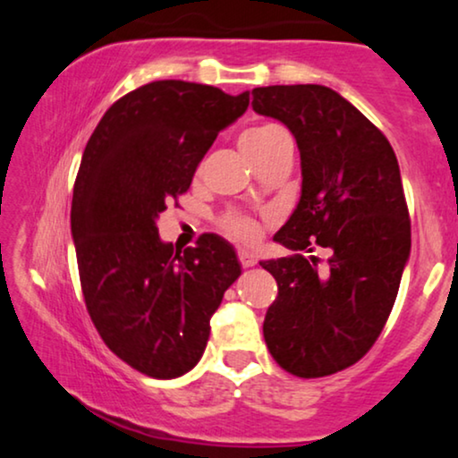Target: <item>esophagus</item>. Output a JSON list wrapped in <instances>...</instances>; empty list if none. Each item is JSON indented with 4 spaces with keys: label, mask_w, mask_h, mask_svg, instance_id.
I'll return each mask as SVG.
<instances>
[{
    "label": "esophagus",
    "mask_w": 458,
    "mask_h": 458,
    "mask_svg": "<svg viewBox=\"0 0 458 458\" xmlns=\"http://www.w3.org/2000/svg\"><path fill=\"white\" fill-rule=\"evenodd\" d=\"M240 262H242V267L250 268V267H254L256 262H259V259H256V254L248 252V250H240Z\"/></svg>",
    "instance_id": "34e87169"
}]
</instances>
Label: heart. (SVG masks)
<instances>
[{
  "instance_id": "heart-1",
  "label": "heart",
  "mask_w": 458,
  "mask_h": 458,
  "mask_svg": "<svg viewBox=\"0 0 458 458\" xmlns=\"http://www.w3.org/2000/svg\"><path fill=\"white\" fill-rule=\"evenodd\" d=\"M281 135L284 133L275 127H252L242 133L240 148H242V152L248 156V160L252 162L256 156L265 152L267 148H271L273 141ZM221 225L231 237H235V240L250 242L259 235V225H256V221H252L250 216L237 215V212H231V215L225 216Z\"/></svg>"
}]
</instances>
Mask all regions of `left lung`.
<instances>
[{
  "mask_svg": "<svg viewBox=\"0 0 458 458\" xmlns=\"http://www.w3.org/2000/svg\"><path fill=\"white\" fill-rule=\"evenodd\" d=\"M256 114L292 131L302 190L273 237L293 252L329 254L260 260L277 281L265 342L298 377L342 371L367 354L396 302L411 256V221L396 154L384 133L325 85L252 89Z\"/></svg>",
  "mask_w": 458,
  "mask_h": 458,
  "instance_id": "obj_1",
  "label": "left lung"
}]
</instances>
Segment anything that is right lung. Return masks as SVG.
Returning a JSON list of instances; mask_svg holds the SVG:
<instances>
[{"label": "right lung", "mask_w": 458, "mask_h": 458, "mask_svg": "<svg viewBox=\"0 0 458 458\" xmlns=\"http://www.w3.org/2000/svg\"><path fill=\"white\" fill-rule=\"evenodd\" d=\"M248 104L250 91L154 81L112 104L87 141L71 210L85 304L106 346L149 377L198 365L210 317L242 275L221 235L181 252L156 221Z\"/></svg>", "instance_id": "1"}]
</instances>
